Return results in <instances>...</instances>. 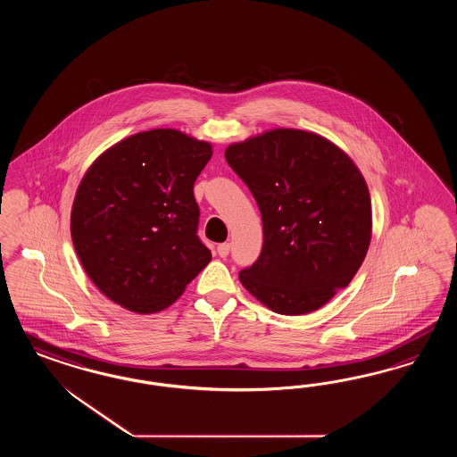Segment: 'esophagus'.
Returning <instances> with one entry per match:
<instances>
[{
  "instance_id": "esophagus-1",
  "label": "esophagus",
  "mask_w": 457,
  "mask_h": 457,
  "mask_svg": "<svg viewBox=\"0 0 457 457\" xmlns=\"http://www.w3.org/2000/svg\"><path fill=\"white\" fill-rule=\"evenodd\" d=\"M229 249H231V245L229 243H222L218 246V254L221 256V258H226L228 254H229Z\"/></svg>"
}]
</instances>
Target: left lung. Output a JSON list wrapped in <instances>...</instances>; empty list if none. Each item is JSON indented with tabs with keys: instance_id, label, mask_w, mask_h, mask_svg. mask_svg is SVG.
<instances>
[{
	"instance_id": "1",
	"label": "left lung",
	"mask_w": 457,
	"mask_h": 457,
	"mask_svg": "<svg viewBox=\"0 0 457 457\" xmlns=\"http://www.w3.org/2000/svg\"><path fill=\"white\" fill-rule=\"evenodd\" d=\"M263 220L258 260L243 287L279 315L319 310L348 287L372 237V204L359 167L313 132L273 129L226 149Z\"/></svg>"
}]
</instances>
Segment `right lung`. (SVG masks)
Instances as JSON below:
<instances>
[{
    "label": "right lung",
    "instance_id": "add662e5",
    "mask_svg": "<svg viewBox=\"0 0 457 457\" xmlns=\"http://www.w3.org/2000/svg\"><path fill=\"white\" fill-rule=\"evenodd\" d=\"M211 155L209 142L154 129L88 167L70 231L85 273L109 300L140 315L161 312L211 262L193 193Z\"/></svg>",
    "mask_w": 457,
    "mask_h": 457
}]
</instances>
